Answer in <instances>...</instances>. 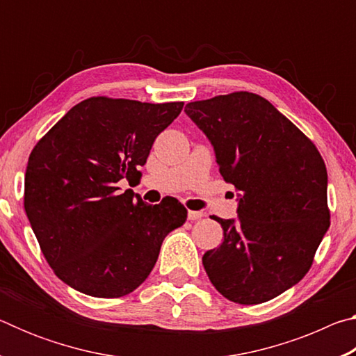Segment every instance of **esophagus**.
Masks as SVG:
<instances>
[{"instance_id":"obj_1","label":"esophagus","mask_w":356,"mask_h":356,"mask_svg":"<svg viewBox=\"0 0 356 356\" xmlns=\"http://www.w3.org/2000/svg\"><path fill=\"white\" fill-rule=\"evenodd\" d=\"M202 218V212H195V210H188V220L195 221V220H200Z\"/></svg>"}]
</instances>
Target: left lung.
I'll return each instance as SVG.
<instances>
[{
  "instance_id": "1",
  "label": "left lung",
  "mask_w": 356,
  "mask_h": 356,
  "mask_svg": "<svg viewBox=\"0 0 356 356\" xmlns=\"http://www.w3.org/2000/svg\"><path fill=\"white\" fill-rule=\"evenodd\" d=\"M185 113L238 191L237 220L215 216L225 240L202 256L222 297L259 305L308 273L330 227L327 168L317 147L268 100L240 91L191 102Z\"/></svg>"
}]
</instances>
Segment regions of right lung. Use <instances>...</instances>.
Instances as JSON below:
<instances>
[{
	"label": "right lung",
	"instance_id": "right-lung-1",
	"mask_svg": "<svg viewBox=\"0 0 356 356\" xmlns=\"http://www.w3.org/2000/svg\"><path fill=\"white\" fill-rule=\"evenodd\" d=\"M184 102L91 97L35 144L25 174V212L47 262L65 284L97 298L143 284L165 237L186 220L176 197L150 206L119 182L141 176L155 138Z\"/></svg>",
	"mask_w": 356,
	"mask_h": 356
}]
</instances>
